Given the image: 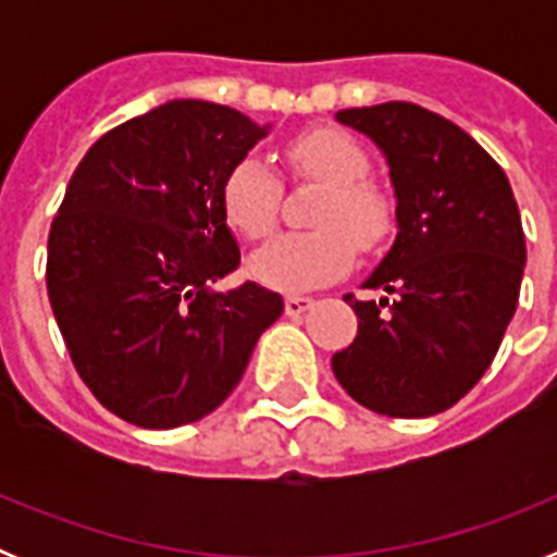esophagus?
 I'll use <instances>...</instances> for the list:
<instances>
[{"instance_id":"1","label":"esophagus","mask_w":557,"mask_h":557,"mask_svg":"<svg viewBox=\"0 0 557 557\" xmlns=\"http://www.w3.org/2000/svg\"><path fill=\"white\" fill-rule=\"evenodd\" d=\"M312 298H307V295H287L284 298V312L289 314V318H298V314H304L307 309H312Z\"/></svg>"}]
</instances>
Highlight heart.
<instances>
[{
	"label": "heart",
	"mask_w": 557,
	"mask_h": 557,
	"mask_svg": "<svg viewBox=\"0 0 557 557\" xmlns=\"http://www.w3.org/2000/svg\"><path fill=\"white\" fill-rule=\"evenodd\" d=\"M295 175L326 186L314 225L304 234H282L250 256L248 270L256 282L278 293H309L337 282L351 270L357 245L373 250L393 231L391 200L373 184L371 156L343 131H309L284 147ZM282 200V184L259 156H243L228 166L220 184V209L225 223L245 239H262L273 231Z\"/></svg>",
	"instance_id": "heart-1"
}]
</instances>
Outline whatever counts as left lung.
<instances>
[{
  "label": "left lung",
  "mask_w": 557,
  "mask_h": 557,
  "mask_svg": "<svg viewBox=\"0 0 557 557\" xmlns=\"http://www.w3.org/2000/svg\"><path fill=\"white\" fill-rule=\"evenodd\" d=\"M385 152L396 243L346 304L357 337L332 357L348 396L391 418L449 410L494 362L519 304L524 231L502 166L469 133L412 102L337 111Z\"/></svg>",
  "instance_id": "obj_1"
}]
</instances>
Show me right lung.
Segmentation results:
<instances>
[{
    "label": "right lung",
    "mask_w": 557,
    "mask_h": 557,
    "mask_svg": "<svg viewBox=\"0 0 557 557\" xmlns=\"http://www.w3.org/2000/svg\"><path fill=\"white\" fill-rule=\"evenodd\" d=\"M264 136L228 106L172 100L77 164L49 228L47 293L77 373L113 416L145 430L200 421L282 318V295L259 284L211 289L239 268L220 184Z\"/></svg>",
    "instance_id": "add662e5"
}]
</instances>
